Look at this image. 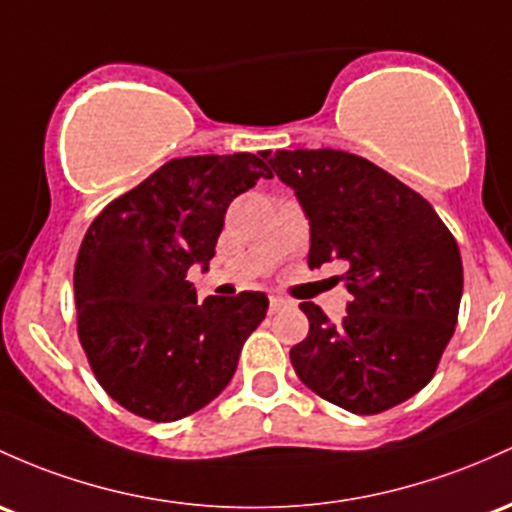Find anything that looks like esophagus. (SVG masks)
I'll return each mask as SVG.
<instances>
[{
	"mask_svg": "<svg viewBox=\"0 0 512 512\" xmlns=\"http://www.w3.org/2000/svg\"><path fill=\"white\" fill-rule=\"evenodd\" d=\"M289 306V301L284 299V296H269V313H277L282 311V308Z\"/></svg>",
	"mask_w": 512,
	"mask_h": 512,
	"instance_id": "1",
	"label": "esophagus"
}]
</instances>
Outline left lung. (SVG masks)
Instances as JSON below:
<instances>
[{
  "label": "left lung",
  "instance_id": "8db88e82",
  "mask_svg": "<svg viewBox=\"0 0 512 512\" xmlns=\"http://www.w3.org/2000/svg\"><path fill=\"white\" fill-rule=\"evenodd\" d=\"M311 223L308 267L342 262L352 301L342 323L301 303L308 335L291 347L313 393L357 415L384 413L435 376L462 301V255L411 187L345 150L262 153Z\"/></svg>",
  "mask_w": 512,
  "mask_h": 512
}]
</instances>
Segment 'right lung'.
Here are the masks:
<instances>
[{"label": "right lung", "instance_id": "right-lung-1", "mask_svg": "<svg viewBox=\"0 0 512 512\" xmlns=\"http://www.w3.org/2000/svg\"><path fill=\"white\" fill-rule=\"evenodd\" d=\"M272 177L252 153L165 162L104 206L75 262L77 335L119 406L153 423L187 418L233 379L267 296L196 303L187 272L216 255L230 201Z\"/></svg>", "mask_w": 512, "mask_h": 512}]
</instances>
